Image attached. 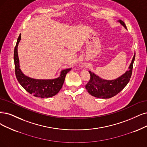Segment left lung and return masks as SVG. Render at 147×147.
Returning <instances> with one entry per match:
<instances>
[{
	"mask_svg": "<svg viewBox=\"0 0 147 147\" xmlns=\"http://www.w3.org/2000/svg\"><path fill=\"white\" fill-rule=\"evenodd\" d=\"M117 22L127 30L125 24L122 20H119ZM135 54L134 53L131 62L128 67L129 69L117 79L105 80L89 71L90 79L85 85V88L88 93L91 96L102 99H109L120 93L125 87L131 78Z\"/></svg>",
	"mask_w": 147,
	"mask_h": 147,
	"instance_id": "left-lung-1",
	"label": "left lung"
}]
</instances>
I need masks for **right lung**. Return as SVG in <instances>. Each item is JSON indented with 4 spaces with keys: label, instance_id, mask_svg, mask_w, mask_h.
I'll use <instances>...</instances> for the list:
<instances>
[{
    "label": "right lung",
    "instance_id": "1",
    "mask_svg": "<svg viewBox=\"0 0 147 147\" xmlns=\"http://www.w3.org/2000/svg\"><path fill=\"white\" fill-rule=\"evenodd\" d=\"M21 40L19 35L14 52V61L16 78L20 85L29 93L35 97L48 98L57 94L62 87L66 74L71 68L61 71L59 77L53 79H36L25 76L20 68L18 47Z\"/></svg>",
    "mask_w": 147,
    "mask_h": 147
}]
</instances>
